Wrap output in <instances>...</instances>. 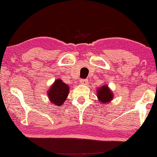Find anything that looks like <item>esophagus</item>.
Wrapping results in <instances>:
<instances>
[{
  "instance_id": "esophagus-1",
  "label": "esophagus",
  "mask_w": 157,
  "mask_h": 157,
  "mask_svg": "<svg viewBox=\"0 0 157 157\" xmlns=\"http://www.w3.org/2000/svg\"><path fill=\"white\" fill-rule=\"evenodd\" d=\"M80 83L82 84H84V85H87L88 84V79H82L80 80Z\"/></svg>"
}]
</instances>
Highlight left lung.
Listing matches in <instances>:
<instances>
[{
  "mask_svg": "<svg viewBox=\"0 0 157 157\" xmlns=\"http://www.w3.org/2000/svg\"><path fill=\"white\" fill-rule=\"evenodd\" d=\"M97 96L99 101L101 102L102 104H106L113 99V94L107 86H103L101 88H98Z\"/></svg>",
  "mask_w": 157,
  "mask_h": 157,
  "instance_id": "left-lung-1",
  "label": "left lung"
}]
</instances>
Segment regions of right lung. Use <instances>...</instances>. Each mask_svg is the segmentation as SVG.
<instances>
[{
    "instance_id": "right-lung-1",
    "label": "right lung",
    "mask_w": 157,
    "mask_h": 157,
    "mask_svg": "<svg viewBox=\"0 0 157 157\" xmlns=\"http://www.w3.org/2000/svg\"><path fill=\"white\" fill-rule=\"evenodd\" d=\"M69 88L61 79H56L48 92L50 101L56 106H61L67 97Z\"/></svg>"
}]
</instances>
